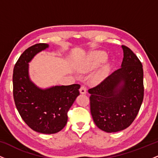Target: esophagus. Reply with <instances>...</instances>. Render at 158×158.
<instances>
[{"label": "esophagus", "instance_id": "obj_1", "mask_svg": "<svg viewBox=\"0 0 158 158\" xmlns=\"http://www.w3.org/2000/svg\"><path fill=\"white\" fill-rule=\"evenodd\" d=\"M80 93L81 94H85L87 93V89H86V87L84 86V85H81V88H80Z\"/></svg>", "mask_w": 158, "mask_h": 158}]
</instances>
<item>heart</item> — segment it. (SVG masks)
Wrapping results in <instances>:
<instances>
[{"mask_svg":"<svg viewBox=\"0 0 158 158\" xmlns=\"http://www.w3.org/2000/svg\"><path fill=\"white\" fill-rule=\"evenodd\" d=\"M107 54L103 51H94L90 53V55L87 57L84 63V67L87 70H91L99 66L102 63L106 61L107 59ZM108 67L105 66L98 72L97 79H102L108 73Z\"/></svg>","mask_w":158,"mask_h":158,"instance_id":"heart-1","label":"heart"}]
</instances>
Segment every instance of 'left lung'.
Wrapping results in <instances>:
<instances>
[{
    "label": "left lung",
    "mask_w": 158,
    "mask_h": 158,
    "mask_svg": "<svg viewBox=\"0 0 158 158\" xmlns=\"http://www.w3.org/2000/svg\"><path fill=\"white\" fill-rule=\"evenodd\" d=\"M122 48L121 68L88 90L94 123L108 133L122 131L133 123L144 96L142 63L131 49Z\"/></svg>",
    "instance_id": "1"
}]
</instances>
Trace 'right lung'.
<instances>
[{"label":"right lung","instance_id":"1","mask_svg":"<svg viewBox=\"0 0 158 158\" xmlns=\"http://www.w3.org/2000/svg\"><path fill=\"white\" fill-rule=\"evenodd\" d=\"M48 47L40 43L27 48L15 64L12 77L18 111L27 126L41 134L57 133L66 126L68 112L79 95L80 88L73 84L41 89L30 80L28 63Z\"/></svg>","mask_w":158,"mask_h":158}]
</instances>
